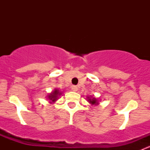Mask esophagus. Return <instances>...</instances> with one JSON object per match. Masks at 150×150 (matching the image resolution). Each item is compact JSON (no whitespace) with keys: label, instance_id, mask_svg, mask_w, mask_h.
<instances>
[{"label":"esophagus","instance_id":"34e87169","mask_svg":"<svg viewBox=\"0 0 150 150\" xmlns=\"http://www.w3.org/2000/svg\"><path fill=\"white\" fill-rule=\"evenodd\" d=\"M71 88H72V90L73 91H78V87H77L76 86H71Z\"/></svg>","mask_w":150,"mask_h":150}]
</instances>
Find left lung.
<instances>
[{"label": "left lung", "mask_w": 150, "mask_h": 150, "mask_svg": "<svg viewBox=\"0 0 150 150\" xmlns=\"http://www.w3.org/2000/svg\"><path fill=\"white\" fill-rule=\"evenodd\" d=\"M89 102L92 104H98V102L95 98H93V99H88Z\"/></svg>", "instance_id": "obj_1"}]
</instances>
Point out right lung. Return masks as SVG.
I'll list each match as a JSON object with an SVG mask.
<instances>
[{
    "mask_svg": "<svg viewBox=\"0 0 150 150\" xmlns=\"http://www.w3.org/2000/svg\"><path fill=\"white\" fill-rule=\"evenodd\" d=\"M60 94H61V93L59 92V90L55 89L54 91H53L52 93H50V94L48 95V99H49L51 101H52V102H55V101L57 99V98H58V95H60Z\"/></svg>",
    "mask_w": 150,
    "mask_h": 150,
    "instance_id": "1",
    "label": "right lung"
}]
</instances>
